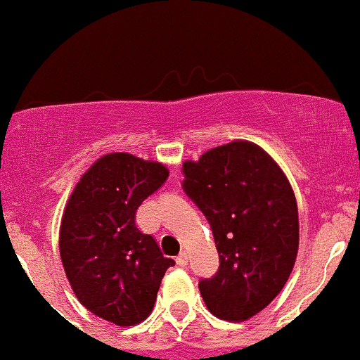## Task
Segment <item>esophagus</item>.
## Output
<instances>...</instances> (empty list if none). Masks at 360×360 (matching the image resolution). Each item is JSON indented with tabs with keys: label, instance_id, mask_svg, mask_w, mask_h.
Here are the masks:
<instances>
[{
	"label": "esophagus",
	"instance_id": "1",
	"mask_svg": "<svg viewBox=\"0 0 360 360\" xmlns=\"http://www.w3.org/2000/svg\"><path fill=\"white\" fill-rule=\"evenodd\" d=\"M176 264L181 266V268H185V266L188 264V257H187V254H185V252H180L179 257H176Z\"/></svg>",
	"mask_w": 360,
	"mask_h": 360
}]
</instances>
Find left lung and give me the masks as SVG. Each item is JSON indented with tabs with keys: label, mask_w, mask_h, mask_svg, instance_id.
Returning <instances> with one entry per match:
<instances>
[{
	"label": "left lung",
	"mask_w": 360,
	"mask_h": 360,
	"mask_svg": "<svg viewBox=\"0 0 360 360\" xmlns=\"http://www.w3.org/2000/svg\"><path fill=\"white\" fill-rule=\"evenodd\" d=\"M185 194L212 227L220 266L199 280L210 311L222 320H247L283 289L300 247L292 187L280 166L250 141L208 150L185 161Z\"/></svg>",
	"instance_id": "8db88e82"
}]
</instances>
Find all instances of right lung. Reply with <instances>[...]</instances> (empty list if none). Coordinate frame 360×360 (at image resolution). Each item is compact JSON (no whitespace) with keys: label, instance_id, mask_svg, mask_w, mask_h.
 Wrapping results in <instances>:
<instances>
[{"label":"right lung","instance_id":"1","mask_svg":"<svg viewBox=\"0 0 360 360\" xmlns=\"http://www.w3.org/2000/svg\"><path fill=\"white\" fill-rule=\"evenodd\" d=\"M168 175L161 162L108 154L82 176L64 210L59 250L71 289L89 311L117 326L150 315L162 276L175 266L134 222Z\"/></svg>","mask_w":360,"mask_h":360}]
</instances>
